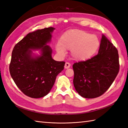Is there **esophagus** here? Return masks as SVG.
<instances>
[{
	"label": "esophagus",
	"mask_w": 128,
	"mask_h": 128,
	"mask_svg": "<svg viewBox=\"0 0 128 128\" xmlns=\"http://www.w3.org/2000/svg\"><path fill=\"white\" fill-rule=\"evenodd\" d=\"M70 66H71V64H70L69 62H66V64H65V66H64V68L66 69H68L70 67Z\"/></svg>",
	"instance_id": "obj_1"
}]
</instances>
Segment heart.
Here are the masks:
<instances>
[{
    "mask_svg": "<svg viewBox=\"0 0 128 128\" xmlns=\"http://www.w3.org/2000/svg\"><path fill=\"white\" fill-rule=\"evenodd\" d=\"M56 47L59 54L64 56L65 50H70L73 59L78 61L89 59L96 53L100 40L94 34L81 30H72L62 35Z\"/></svg>",
    "mask_w": 128,
    "mask_h": 128,
    "instance_id": "obj_1",
    "label": "heart"
}]
</instances>
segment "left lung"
I'll list each match as a JSON object with an SVG mask.
<instances>
[{"mask_svg":"<svg viewBox=\"0 0 128 128\" xmlns=\"http://www.w3.org/2000/svg\"><path fill=\"white\" fill-rule=\"evenodd\" d=\"M73 83L81 96L94 98L110 88L119 70L117 49L102 34L97 55L86 61L75 62Z\"/></svg>","mask_w":128,"mask_h":128,"instance_id":"left-lung-1","label":"left lung"}]
</instances>
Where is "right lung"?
<instances>
[{
	"label": "right lung",
	"instance_id": "obj_1",
	"mask_svg": "<svg viewBox=\"0 0 128 128\" xmlns=\"http://www.w3.org/2000/svg\"><path fill=\"white\" fill-rule=\"evenodd\" d=\"M52 27L30 32L14 48L9 66L11 76L26 96L38 98L46 96L52 88L56 76L64 69V62L52 57L50 46ZM40 50L36 56L31 50Z\"/></svg>",
	"mask_w": 128,
	"mask_h": 128
}]
</instances>
